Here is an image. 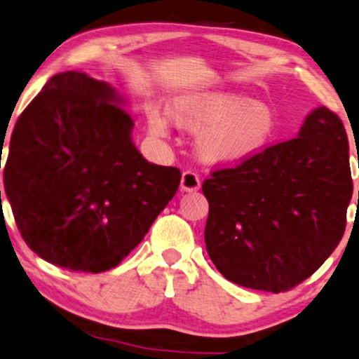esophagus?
<instances>
[{"label":"esophagus","instance_id":"esophagus-1","mask_svg":"<svg viewBox=\"0 0 359 359\" xmlns=\"http://www.w3.org/2000/svg\"><path fill=\"white\" fill-rule=\"evenodd\" d=\"M198 187H201V178H198V175L192 172V170H186L183 176H181V191L191 192L197 191Z\"/></svg>","mask_w":359,"mask_h":359}]
</instances>
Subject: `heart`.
<instances>
[{
  "instance_id": "obj_1",
  "label": "heart",
  "mask_w": 359,
  "mask_h": 359,
  "mask_svg": "<svg viewBox=\"0 0 359 359\" xmlns=\"http://www.w3.org/2000/svg\"><path fill=\"white\" fill-rule=\"evenodd\" d=\"M168 115L180 128H202L196 147L207 162L239 161L266 144L278 128L269 104L226 91L186 96L170 107ZM149 128L157 136L168 133L167 120L157 112L149 115Z\"/></svg>"
}]
</instances>
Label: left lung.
Returning a JSON list of instances; mask_svg holds the SVG:
<instances>
[{
    "mask_svg": "<svg viewBox=\"0 0 359 359\" xmlns=\"http://www.w3.org/2000/svg\"><path fill=\"white\" fill-rule=\"evenodd\" d=\"M205 245L231 283L294 289L341 241L353 181L348 137L337 114L318 107L294 140L278 142L202 184Z\"/></svg>",
    "mask_w": 359,
    "mask_h": 359,
    "instance_id": "obj_1",
    "label": "left lung"
}]
</instances>
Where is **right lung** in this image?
<instances>
[{"mask_svg":"<svg viewBox=\"0 0 359 359\" xmlns=\"http://www.w3.org/2000/svg\"><path fill=\"white\" fill-rule=\"evenodd\" d=\"M112 86L85 72L48 80L14 126L4 189L25 244L56 266L102 273L147 234L181 172L149 163Z\"/></svg>","mask_w":359,"mask_h":359,"instance_id":"1","label":"right lung"}]
</instances>
